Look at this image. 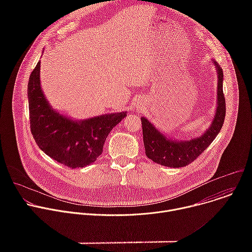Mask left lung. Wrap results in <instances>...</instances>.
<instances>
[{
    "label": "left lung",
    "instance_id": "1",
    "mask_svg": "<svg viewBox=\"0 0 252 252\" xmlns=\"http://www.w3.org/2000/svg\"><path fill=\"white\" fill-rule=\"evenodd\" d=\"M217 65L219 85H218V107L212 125L198 138L189 141H175L166 138L146 119L140 118L142 126L143 143L147 157L156 163L168 167H182L189 164L196 159L210 145L212 140L220 133L225 118V97L222 90L223 71Z\"/></svg>",
    "mask_w": 252,
    "mask_h": 252
}]
</instances>
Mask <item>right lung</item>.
Wrapping results in <instances>:
<instances>
[{
  "label": "right lung",
  "mask_w": 252,
  "mask_h": 252,
  "mask_svg": "<svg viewBox=\"0 0 252 252\" xmlns=\"http://www.w3.org/2000/svg\"><path fill=\"white\" fill-rule=\"evenodd\" d=\"M40 62L28 84L30 126L39 148L56 161L70 167H84L102 153L111 130L126 113L103 115L75 122L56 113L47 101L40 84Z\"/></svg>",
  "instance_id": "1"
}]
</instances>
